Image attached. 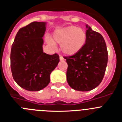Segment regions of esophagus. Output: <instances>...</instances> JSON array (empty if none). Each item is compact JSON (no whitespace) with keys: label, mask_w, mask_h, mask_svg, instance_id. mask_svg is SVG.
<instances>
[{"label":"esophagus","mask_w":122,"mask_h":122,"mask_svg":"<svg viewBox=\"0 0 122 122\" xmlns=\"http://www.w3.org/2000/svg\"><path fill=\"white\" fill-rule=\"evenodd\" d=\"M59 59H60V61H63V60H65L64 58H63V57H62V56H60V57H59Z\"/></svg>","instance_id":"obj_1"}]
</instances>
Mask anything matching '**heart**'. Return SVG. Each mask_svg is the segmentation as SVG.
Segmentation results:
<instances>
[{
  "label": "heart",
  "mask_w": 122,
  "mask_h": 122,
  "mask_svg": "<svg viewBox=\"0 0 122 122\" xmlns=\"http://www.w3.org/2000/svg\"><path fill=\"white\" fill-rule=\"evenodd\" d=\"M87 33L84 29L76 26L58 29L54 32L52 40L48 39L51 46L60 45V49L66 56H73L82 50L87 41Z\"/></svg>",
  "instance_id": "1"
}]
</instances>
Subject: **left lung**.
<instances>
[{"mask_svg": "<svg viewBox=\"0 0 122 122\" xmlns=\"http://www.w3.org/2000/svg\"><path fill=\"white\" fill-rule=\"evenodd\" d=\"M87 41L76 54L65 57L68 64L66 80L74 90L87 92L98 86L107 63V51L103 36L86 24Z\"/></svg>", "mask_w": 122, "mask_h": 122, "instance_id": "obj_1", "label": "left lung"}]
</instances>
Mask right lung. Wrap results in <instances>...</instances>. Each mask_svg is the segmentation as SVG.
I'll list each match as a JSON object with an SVG mask.
<instances>
[{"instance_id":"obj_1","label":"right lung","mask_w":122,"mask_h":122,"mask_svg":"<svg viewBox=\"0 0 122 122\" xmlns=\"http://www.w3.org/2000/svg\"><path fill=\"white\" fill-rule=\"evenodd\" d=\"M46 22H33L19 30L11 46V70L18 86L28 91H39L50 82L59 56L43 52Z\"/></svg>"}]
</instances>
